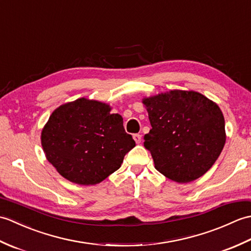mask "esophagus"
<instances>
[{
    "label": "esophagus",
    "instance_id": "1",
    "mask_svg": "<svg viewBox=\"0 0 251 251\" xmlns=\"http://www.w3.org/2000/svg\"><path fill=\"white\" fill-rule=\"evenodd\" d=\"M134 140L136 141V143H140V142H141V135L135 134V135H134Z\"/></svg>",
    "mask_w": 251,
    "mask_h": 251
}]
</instances>
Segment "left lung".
Here are the masks:
<instances>
[{
  "label": "left lung",
  "mask_w": 251,
  "mask_h": 251,
  "mask_svg": "<svg viewBox=\"0 0 251 251\" xmlns=\"http://www.w3.org/2000/svg\"><path fill=\"white\" fill-rule=\"evenodd\" d=\"M152 128L145 136L155 169L178 183L205 175L226 145V123L214 101L174 89L142 99Z\"/></svg>",
  "instance_id": "1"
}]
</instances>
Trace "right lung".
Segmentation results:
<instances>
[{
	"instance_id": "right-lung-1",
	"label": "right lung",
	"mask_w": 251,
	"mask_h": 251,
	"mask_svg": "<svg viewBox=\"0 0 251 251\" xmlns=\"http://www.w3.org/2000/svg\"><path fill=\"white\" fill-rule=\"evenodd\" d=\"M111 109L101 101L78 98L50 114L41 143L47 161L63 178L81 185L100 183L136 146L123 117Z\"/></svg>"
}]
</instances>
